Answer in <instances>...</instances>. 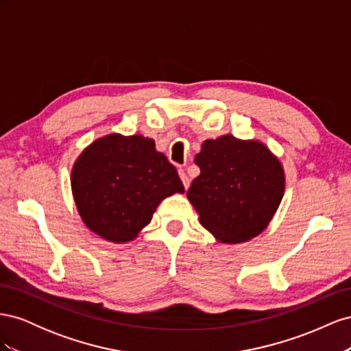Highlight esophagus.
<instances>
[{"label": "esophagus", "mask_w": 351, "mask_h": 351, "mask_svg": "<svg viewBox=\"0 0 351 351\" xmlns=\"http://www.w3.org/2000/svg\"><path fill=\"white\" fill-rule=\"evenodd\" d=\"M178 176H180V178H182V182H183L184 189L187 190V189H189V186H190V182H189V177H187V174L184 173V169H180V171H178Z\"/></svg>", "instance_id": "obj_1"}]
</instances>
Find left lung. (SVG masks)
I'll return each mask as SVG.
<instances>
[{"label":"left lung","mask_w":351,"mask_h":351,"mask_svg":"<svg viewBox=\"0 0 351 351\" xmlns=\"http://www.w3.org/2000/svg\"><path fill=\"white\" fill-rule=\"evenodd\" d=\"M200 174L187 190L200 224L221 243L259 236L277 212L285 189L280 159L258 141L232 134L208 139L195 156Z\"/></svg>","instance_id":"left-lung-1"}]
</instances>
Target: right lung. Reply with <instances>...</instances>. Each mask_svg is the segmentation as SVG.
I'll return each instance as SVG.
<instances>
[{
    "instance_id": "1",
    "label": "right lung",
    "mask_w": 351,
    "mask_h": 351,
    "mask_svg": "<svg viewBox=\"0 0 351 351\" xmlns=\"http://www.w3.org/2000/svg\"><path fill=\"white\" fill-rule=\"evenodd\" d=\"M71 192L95 234L127 243L149 224L161 200L183 193L177 169L142 134L111 133L84 149L71 169Z\"/></svg>"
}]
</instances>
